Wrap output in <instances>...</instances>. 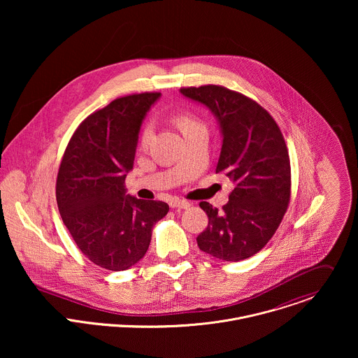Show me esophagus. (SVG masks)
I'll return each instance as SVG.
<instances>
[{"instance_id":"esophagus-1","label":"esophagus","mask_w":358,"mask_h":358,"mask_svg":"<svg viewBox=\"0 0 358 358\" xmlns=\"http://www.w3.org/2000/svg\"><path fill=\"white\" fill-rule=\"evenodd\" d=\"M171 208H175V209H187L189 206H190V203L189 201H185V200H172L171 203Z\"/></svg>"}]
</instances>
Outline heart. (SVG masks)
<instances>
[{
	"instance_id": "heart-1",
	"label": "heart",
	"mask_w": 358,
	"mask_h": 358,
	"mask_svg": "<svg viewBox=\"0 0 358 358\" xmlns=\"http://www.w3.org/2000/svg\"><path fill=\"white\" fill-rule=\"evenodd\" d=\"M178 125H179V128L182 129V132L186 134V132H189L190 129H193V128H196V127H199V125H201V124H200L197 120H194L193 117H190V115H180V117L178 118ZM150 139H152V128L148 127V128L143 131L142 143H143V145H148V143L150 142Z\"/></svg>"
}]
</instances>
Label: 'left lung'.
I'll use <instances>...</instances> for the list:
<instances>
[{
  "instance_id": "left-lung-1",
  "label": "left lung",
  "mask_w": 358,
  "mask_h": 358,
  "mask_svg": "<svg viewBox=\"0 0 358 358\" xmlns=\"http://www.w3.org/2000/svg\"><path fill=\"white\" fill-rule=\"evenodd\" d=\"M180 94L216 118L222 135L216 173L234 185L223 210L200 204L209 222L197 237L199 248L224 262L251 257L273 237L289 203L291 166L282 134L262 106L238 92L204 85Z\"/></svg>"
}]
</instances>
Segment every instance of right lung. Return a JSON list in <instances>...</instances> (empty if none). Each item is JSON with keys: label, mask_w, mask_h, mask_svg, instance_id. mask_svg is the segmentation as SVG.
<instances>
[{"label": "right lung", "mask_w": 358, "mask_h": 358, "mask_svg": "<svg viewBox=\"0 0 358 358\" xmlns=\"http://www.w3.org/2000/svg\"><path fill=\"white\" fill-rule=\"evenodd\" d=\"M161 94L115 99L77 128L63 155L56 201L73 240L91 262L121 271L149 250L153 226L169 210L162 201L127 193L143 120Z\"/></svg>", "instance_id": "1"}]
</instances>
